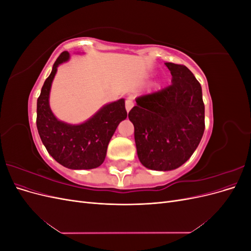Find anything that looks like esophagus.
Returning <instances> with one entry per match:
<instances>
[{"instance_id": "34e87169", "label": "esophagus", "mask_w": 251, "mask_h": 251, "mask_svg": "<svg viewBox=\"0 0 251 251\" xmlns=\"http://www.w3.org/2000/svg\"><path fill=\"white\" fill-rule=\"evenodd\" d=\"M133 105H134V102H133L132 100H130V98H128V100H126V109L127 112L133 108Z\"/></svg>"}]
</instances>
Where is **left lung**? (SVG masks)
Instances as JSON below:
<instances>
[{"mask_svg": "<svg viewBox=\"0 0 251 251\" xmlns=\"http://www.w3.org/2000/svg\"><path fill=\"white\" fill-rule=\"evenodd\" d=\"M165 66L172 85L137 97V104L128 112L139 160L155 171H172L185 163L205 128L200 82L183 65Z\"/></svg>", "mask_w": 251, "mask_h": 251, "instance_id": "left-lung-1", "label": "left lung"}]
</instances>
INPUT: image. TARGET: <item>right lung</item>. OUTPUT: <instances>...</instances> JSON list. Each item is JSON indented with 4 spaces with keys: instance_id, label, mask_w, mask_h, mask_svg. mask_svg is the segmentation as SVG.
<instances>
[{
    "instance_id": "1",
    "label": "right lung",
    "mask_w": 251,
    "mask_h": 251,
    "mask_svg": "<svg viewBox=\"0 0 251 251\" xmlns=\"http://www.w3.org/2000/svg\"><path fill=\"white\" fill-rule=\"evenodd\" d=\"M69 57V52L60 53L44 82L37 98L36 126L45 148L59 164L71 170H91L104 161L112 136L127 113L121 98L105 104L81 125H68L53 115L49 105L51 83L58 65Z\"/></svg>"
}]
</instances>
